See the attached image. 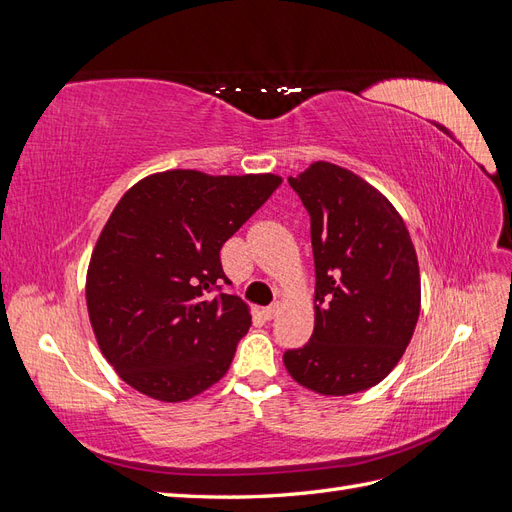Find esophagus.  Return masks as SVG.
Returning a JSON list of instances; mask_svg holds the SVG:
<instances>
[{"label":"esophagus","mask_w":512,"mask_h":512,"mask_svg":"<svg viewBox=\"0 0 512 512\" xmlns=\"http://www.w3.org/2000/svg\"><path fill=\"white\" fill-rule=\"evenodd\" d=\"M277 312H280V303H273V305L262 309V316H265L267 320H273L277 316Z\"/></svg>","instance_id":"obj_1"}]
</instances>
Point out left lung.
<instances>
[{
  "label": "left lung",
  "mask_w": 512,
  "mask_h": 512,
  "mask_svg": "<svg viewBox=\"0 0 512 512\" xmlns=\"http://www.w3.org/2000/svg\"><path fill=\"white\" fill-rule=\"evenodd\" d=\"M288 183L312 220L316 318L284 365L320 395L367 391L399 363L421 312L410 232L389 198L352 170L314 162Z\"/></svg>",
  "instance_id": "obj_1"
}]
</instances>
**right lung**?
<instances>
[{"label":"right lung","instance_id":"right-lung-1","mask_svg":"<svg viewBox=\"0 0 512 512\" xmlns=\"http://www.w3.org/2000/svg\"><path fill=\"white\" fill-rule=\"evenodd\" d=\"M280 183L177 168L121 196L91 252L85 297L104 359L132 389L177 404L226 374L252 316L220 292L230 284L220 250Z\"/></svg>","mask_w":512,"mask_h":512}]
</instances>
